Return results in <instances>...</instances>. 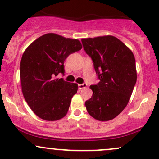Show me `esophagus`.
<instances>
[{
	"mask_svg": "<svg viewBox=\"0 0 159 159\" xmlns=\"http://www.w3.org/2000/svg\"><path fill=\"white\" fill-rule=\"evenodd\" d=\"M87 84H78V89L79 90H82V89L87 88Z\"/></svg>",
	"mask_w": 159,
	"mask_h": 159,
	"instance_id": "esophagus-1",
	"label": "esophagus"
}]
</instances>
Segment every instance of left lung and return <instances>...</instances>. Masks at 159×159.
Masks as SVG:
<instances>
[{
    "mask_svg": "<svg viewBox=\"0 0 159 159\" xmlns=\"http://www.w3.org/2000/svg\"><path fill=\"white\" fill-rule=\"evenodd\" d=\"M81 42L100 79L98 84L90 87L93 96L86 101V108L98 121L113 120L126 107L135 85L134 54L114 36L84 38Z\"/></svg>",
    "mask_w": 159,
    "mask_h": 159,
    "instance_id": "left-lung-1",
    "label": "left lung"
}]
</instances>
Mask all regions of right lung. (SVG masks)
Returning <instances> with one entry per match:
<instances>
[{
  "instance_id": "1",
  "label": "right lung",
  "mask_w": 159,
  "mask_h": 159,
  "mask_svg": "<svg viewBox=\"0 0 159 159\" xmlns=\"http://www.w3.org/2000/svg\"><path fill=\"white\" fill-rule=\"evenodd\" d=\"M81 48L77 39L49 33L24 52L20 63L21 90L29 107L41 119L56 121L66 115L78 87L56 76L65 72L66 58Z\"/></svg>"
}]
</instances>
